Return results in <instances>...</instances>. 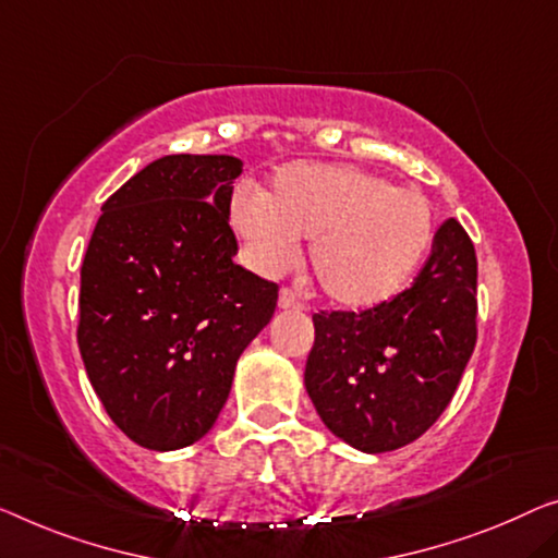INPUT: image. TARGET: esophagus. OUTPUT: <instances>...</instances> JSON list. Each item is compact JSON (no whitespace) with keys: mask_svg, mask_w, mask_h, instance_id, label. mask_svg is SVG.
Returning <instances> with one entry per match:
<instances>
[{"mask_svg":"<svg viewBox=\"0 0 558 558\" xmlns=\"http://www.w3.org/2000/svg\"><path fill=\"white\" fill-rule=\"evenodd\" d=\"M278 307H280V311H301L303 303H301V298L293 293V290L282 288L280 295H278Z\"/></svg>","mask_w":558,"mask_h":558,"instance_id":"34e87169","label":"esophagus"}]
</instances>
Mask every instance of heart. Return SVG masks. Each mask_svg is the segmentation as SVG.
Listing matches in <instances>:
<instances>
[{
  "label": "heart",
  "instance_id": "b5f03b06",
  "mask_svg": "<svg viewBox=\"0 0 558 558\" xmlns=\"http://www.w3.org/2000/svg\"><path fill=\"white\" fill-rule=\"evenodd\" d=\"M230 226L263 276H280L311 240L307 260L323 293L343 307L393 298L434 243L436 220L418 190L336 162H288L265 193H238Z\"/></svg>",
  "mask_w": 558,
  "mask_h": 558
}]
</instances>
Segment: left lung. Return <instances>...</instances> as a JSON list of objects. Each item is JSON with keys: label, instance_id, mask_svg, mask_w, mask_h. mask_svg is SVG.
Instances as JSON below:
<instances>
[{"label": "left lung", "instance_id": "1", "mask_svg": "<svg viewBox=\"0 0 558 558\" xmlns=\"http://www.w3.org/2000/svg\"><path fill=\"white\" fill-rule=\"evenodd\" d=\"M476 251L448 218L418 278L363 313H315L305 390L332 436L363 453L411 444L438 421L476 345Z\"/></svg>", "mask_w": 558, "mask_h": 558}]
</instances>
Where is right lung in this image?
<instances>
[{
	"instance_id": "right-lung-1",
	"label": "right lung",
	"mask_w": 558,
	"mask_h": 558,
	"mask_svg": "<svg viewBox=\"0 0 558 558\" xmlns=\"http://www.w3.org/2000/svg\"><path fill=\"white\" fill-rule=\"evenodd\" d=\"M232 155H165L102 205L82 263L77 343L124 436L149 451L203 438L278 286L232 257Z\"/></svg>"
}]
</instances>
